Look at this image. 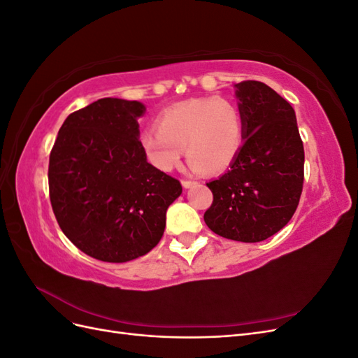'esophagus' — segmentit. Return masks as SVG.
<instances>
[{
	"mask_svg": "<svg viewBox=\"0 0 358 358\" xmlns=\"http://www.w3.org/2000/svg\"><path fill=\"white\" fill-rule=\"evenodd\" d=\"M194 180H189V179H182V185H183V188H191L192 185H194Z\"/></svg>",
	"mask_w": 358,
	"mask_h": 358,
	"instance_id": "obj_1",
	"label": "esophagus"
}]
</instances>
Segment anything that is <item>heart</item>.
<instances>
[{
    "instance_id": "b5f03b06",
    "label": "heart",
    "mask_w": 358,
    "mask_h": 358,
    "mask_svg": "<svg viewBox=\"0 0 358 358\" xmlns=\"http://www.w3.org/2000/svg\"><path fill=\"white\" fill-rule=\"evenodd\" d=\"M157 127L140 134L148 159L162 170L175 169L183 149L188 164L201 175H220L239 155L245 140L243 117L233 101L215 96L182 101L162 110Z\"/></svg>"
}]
</instances>
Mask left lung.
Wrapping results in <instances>:
<instances>
[{"instance_id": "1", "label": "left lung", "mask_w": 358, "mask_h": 358, "mask_svg": "<svg viewBox=\"0 0 358 358\" xmlns=\"http://www.w3.org/2000/svg\"><path fill=\"white\" fill-rule=\"evenodd\" d=\"M245 140L230 170L206 185L213 194L204 222L218 236L266 241L294 215L305 179V149L291 104L263 82L236 85Z\"/></svg>"}]
</instances>
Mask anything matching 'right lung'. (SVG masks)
Masks as SVG:
<instances>
[{
  "instance_id": "obj_1",
  "label": "right lung",
  "mask_w": 358,
  "mask_h": 358,
  "mask_svg": "<svg viewBox=\"0 0 358 358\" xmlns=\"http://www.w3.org/2000/svg\"><path fill=\"white\" fill-rule=\"evenodd\" d=\"M138 101L101 99L59 128L49 157L53 213L82 252L107 263L148 254L161 241L180 182L146 161Z\"/></svg>"
}]
</instances>
